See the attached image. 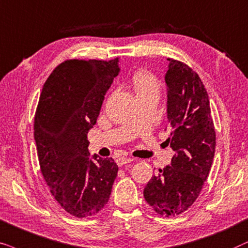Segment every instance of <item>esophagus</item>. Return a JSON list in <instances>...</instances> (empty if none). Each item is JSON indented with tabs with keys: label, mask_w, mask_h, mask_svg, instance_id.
<instances>
[{
	"label": "esophagus",
	"mask_w": 248,
	"mask_h": 248,
	"mask_svg": "<svg viewBox=\"0 0 248 248\" xmlns=\"http://www.w3.org/2000/svg\"><path fill=\"white\" fill-rule=\"evenodd\" d=\"M133 161L134 160L131 157H119V158H117V161H115V162H117L119 167H122L124 164L130 163V162H133Z\"/></svg>",
	"instance_id": "obj_1"
}]
</instances>
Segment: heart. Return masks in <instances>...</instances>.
<instances>
[{
  "label": "heart",
  "mask_w": 248,
  "mask_h": 248,
  "mask_svg": "<svg viewBox=\"0 0 248 248\" xmlns=\"http://www.w3.org/2000/svg\"><path fill=\"white\" fill-rule=\"evenodd\" d=\"M133 86L137 97L147 95H158L160 82L157 78L150 71L140 70L133 76Z\"/></svg>",
  "instance_id": "heart-1"
}]
</instances>
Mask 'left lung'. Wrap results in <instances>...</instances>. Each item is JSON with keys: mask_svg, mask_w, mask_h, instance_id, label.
Wrapping results in <instances>:
<instances>
[{"mask_svg": "<svg viewBox=\"0 0 248 248\" xmlns=\"http://www.w3.org/2000/svg\"><path fill=\"white\" fill-rule=\"evenodd\" d=\"M167 113L174 151L171 166L160 169L144 188L145 201L163 217L179 216L193 205L209 177L216 152V130L207 92L199 75L168 59Z\"/></svg>", "mask_w": 248, "mask_h": 248, "instance_id": "left-lung-1", "label": "left lung"}]
</instances>
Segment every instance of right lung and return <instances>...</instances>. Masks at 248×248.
<instances>
[{
	"instance_id": "obj_1",
	"label": "right lung",
	"mask_w": 248,
	"mask_h": 248,
	"mask_svg": "<svg viewBox=\"0 0 248 248\" xmlns=\"http://www.w3.org/2000/svg\"><path fill=\"white\" fill-rule=\"evenodd\" d=\"M119 72V59L67 60L49 75L39 96L34 122L39 167L53 197L74 217L100 212L117 178L112 157H90L87 134Z\"/></svg>"
}]
</instances>
